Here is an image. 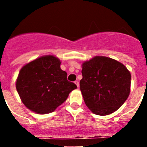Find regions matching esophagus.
Listing matches in <instances>:
<instances>
[{"instance_id":"esophagus-1","label":"esophagus","mask_w":147,"mask_h":147,"mask_svg":"<svg viewBox=\"0 0 147 147\" xmlns=\"http://www.w3.org/2000/svg\"><path fill=\"white\" fill-rule=\"evenodd\" d=\"M75 84H76V86H77L78 88H79V87H80V82H78V81H76V82H75Z\"/></svg>"}]
</instances>
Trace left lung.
<instances>
[{
  "label": "left lung",
  "instance_id": "left-lung-1",
  "mask_svg": "<svg viewBox=\"0 0 147 147\" xmlns=\"http://www.w3.org/2000/svg\"><path fill=\"white\" fill-rule=\"evenodd\" d=\"M82 74L80 90L85 105L93 113H113L129 96L130 73L115 59L96 56L83 62Z\"/></svg>",
  "mask_w": 147,
  "mask_h": 147
}]
</instances>
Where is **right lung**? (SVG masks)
<instances>
[{"label":"right lung","mask_w":147,"mask_h":147,"mask_svg":"<svg viewBox=\"0 0 147 147\" xmlns=\"http://www.w3.org/2000/svg\"><path fill=\"white\" fill-rule=\"evenodd\" d=\"M61 62L52 55L43 56L20 69L16 88L26 107L39 114L53 112L77 88L67 81V73L60 68Z\"/></svg>","instance_id":"1"}]
</instances>
